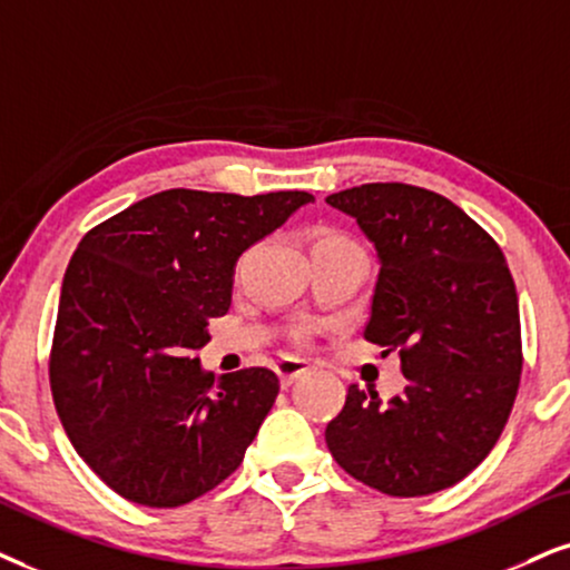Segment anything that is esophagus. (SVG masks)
Here are the masks:
<instances>
[{
  "label": "esophagus",
  "mask_w": 570,
  "mask_h": 570,
  "mask_svg": "<svg viewBox=\"0 0 570 570\" xmlns=\"http://www.w3.org/2000/svg\"><path fill=\"white\" fill-rule=\"evenodd\" d=\"M313 371V365L307 363V360H299V357H281L276 363V373L281 379V384L289 386L292 381H297L299 376H305V373Z\"/></svg>",
  "instance_id": "1"
}]
</instances>
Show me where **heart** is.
Returning a JSON list of instances; mask_svg holds the SVG:
<instances>
[{"label": "heart", "instance_id": "b5f03b06", "mask_svg": "<svg viewBox=\"0 0 570 570\" xmlns=\"http://www.w3.org/2000/svg\"><path fill=\"white\" fill-rule=\"evenodd\" d=\"M336 244H352L347 236L331 232V228H318V232L313 234V247H336ZM307 331H299V338H305Z\"/></svg>", "mask_w": 570, "mask_h": 570}]
</instances>
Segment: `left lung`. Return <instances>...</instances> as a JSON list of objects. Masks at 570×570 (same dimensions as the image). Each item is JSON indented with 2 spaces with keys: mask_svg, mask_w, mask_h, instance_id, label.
<instances>
[{
  "mask_svg": "<svg viewBox=\"0 0 570 570\" xmlns=\"http://www.w3.org/2000/svg\"><path fill=\"white\" fill-rule=\"evenodd\" d=\"M326 202L376 247L379 278L363 336L397 350L407 386L381 402L350 386L326 426L352 479L392 497L434 494L484 460L521 381V318L505 255L442 194L363 184Z\"/></svg>",
  "mask_w": 570,
  "mask_h": 570,
  "instance_id": "left-lung-1",
  "label": "left lung"
}]
</instances>
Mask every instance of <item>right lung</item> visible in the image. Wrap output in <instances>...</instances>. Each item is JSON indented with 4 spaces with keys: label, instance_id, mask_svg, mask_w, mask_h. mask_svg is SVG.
Returning <instances> with one entry per match:
<instances>
[{
    "label": "right lung",
    "instance_id": "obj_1",
    "mask_svg": "<svg viewBox=\"0 0 570 570\" xmlns=\"http://www.w3.org/2000/svg\"><path fill=\"white\" fill-rule=\"evenodd\" d=\"M315 197L168 189L83 236L62 278L55 407L83 463L136 505L178 508L239 468L278 394L268 368L215 379L197 350L232 307L244 249Z\"/></svg>",
    "mask_w": 570,
    "mask_h": 570
}]
</instances>
